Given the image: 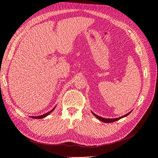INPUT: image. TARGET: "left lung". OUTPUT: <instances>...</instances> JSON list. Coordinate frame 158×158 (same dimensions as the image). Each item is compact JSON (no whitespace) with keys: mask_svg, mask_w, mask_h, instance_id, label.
Returning <instances> with one entry per match:
<instances>
[{"mask_svg":"<svg viewBox=\"0 0 158 158\" xmlns=\"http://www.w3.org/2000/svg\"><path fill=\"white\" fill-rule=\"evenodd\" d=\"M131 112H132V110L130 111V112L127 113V114L124 115V116H121V117H120V118H102V117H100V116H98V115H96V114H94V113L93 112H92V111H91L92 114L94 115V116L96 118L98 119L99 120H100V121H102V122H105V123H111V122H116V121H117V120H120V119H122V118H123L126 117V116H127V115H129Z\"/></svg>","mask_w":158,"mask_h":158,"instance_id":"obj_1","label":"left lung"}]
</instances>
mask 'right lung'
<instances>
[{
  "label": "right lung",
  "instance_id": "obj_1",
  "mask_svg": "<svg viewBox=\"0 0 158 158\" xmlns=\"http://www.w3.org/2000/svg\"><path fill=\"white\" fill-rule=\"evenodd\" d=\"M55 108H56V106H55V107H54L52 110H50V112H47V113H46V114H43V115H41V116H32L31 118H35V119H42V118H44L46 117L47 116H48V115H49L51 112H52L54 110Z\"/></svg>",
  "mask_w": 158,
  "mask_h": 158
}]
</instances>
